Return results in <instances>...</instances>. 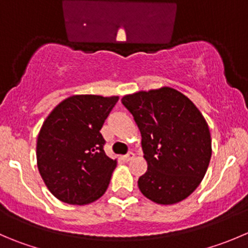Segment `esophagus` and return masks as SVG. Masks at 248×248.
Returning a JSON list of instances; mask_svg holds the SVG:
<instances>
[{
	"mask_svg": "<svg viewBox=\"0 0 248 248\" xmlns=\"http://www.w3.org/2000/svg\"><path fill=\"white\" fill-rule=\"evenodd\" d=\"M133 157H134V154L132 153V151H129L128 154H126V155L122 156V158H124V161H127V162H128V161H131Z\"/></svg>",
	"mask_w": 248,
	"mask_h": 248,
	"instance_id": "obj_1",
	"label": "esophagus"
}]
</instances>
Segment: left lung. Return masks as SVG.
Segmentation results:
<instances>
[{
	"instance_id": "8db88e82",
	"label": "left lung",
	"mask_w": 248,
	"mask_h": 248,
	"mask_svg": "<svg viewBox=\"0 0 248 248\" xmlns=\"http://www.w3.org/2000/svg\"><path fill=\"white\" fill-rule=\"evenodd\" d=\"M121 102L140 131L148 162L139 190L160 205L188 198L205 177L212 155L210 128L200 110L170 87L140 91Z\"/></svg>"
}]
</instances>
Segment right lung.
Returning <instances> with one entry per match:
<instances>
[{
  "label": "right lung",
  "mask_w": 248,
  "mask_h": 248,
  "mask_svg": "<svg viewBox=\"0 0 248 248\" xmlns=\"http://www.w3.org/2000/svg\"><path fill=\"white\" fill-rule=\"evenodd\" d=\"M119 97L73 95L58 104L37 137V167L48 190L70 205H87L107 191L116 160L100 129Z\"/></svg>",
  "instance_id": "right-lung-1"
}]
</instances>
